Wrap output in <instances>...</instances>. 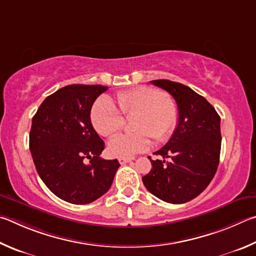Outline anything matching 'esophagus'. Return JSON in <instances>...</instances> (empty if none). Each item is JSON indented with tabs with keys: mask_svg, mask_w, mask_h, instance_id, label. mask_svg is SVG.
<instances>
[{
	"mask_svg": "<svg viewBox=\"0 0 256 256\" xmlns=\"http://www.w3.org/2000/svg\"><path fill=\"white\" fill-rule=\"evenodd\" d=\"M132 158H119V163H120L121 165H124V164H127V163H129V162H132Z\"/></svg>",
	"mask_w": 256,
	"mask_h": 256,
	"instance_id": "obj_1",
	"label": "esophagus"
}]
</instances>
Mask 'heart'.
<instances>
[{
  "instance_id": "obj_1",
  "label": "heart",
  "mask_w": 256,
  "mask_h": 256,
  "mask_svg": "<svg viewBox=\"0 0 256 256\" xmlns=\"http://www.w3.org/2000/svg\"><path fill=\"white\" fill-rule=\"evenodd\" d=\"M116 106L109 98L94 102L91 121L101 136L111 137L124 126V118L134 116L132 127L135 132L116 136L108 145L114 158H132L150 148V136L163 142L171 136L178 120L176 106L166 94L150 86H138L120 91L116 96ZM118 108H116V106Z\"/></svg>"
}]
</instances>
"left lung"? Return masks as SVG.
Masks as SVG:
<instances>
[{"label": "left lung", "mask_w": 256, "mask_h": 256, "mask_svg": "<svg viewBox=\"0 0 256 256\" xmlns=\"http://www.w3.org/2000/svg\"><path fill=\"white\" fill-rule=\"evenodd\" d=\"M152 83L174 98L178 110V126L166 144L154 154L152 170L142 176L146 189L168 204L194 199L216 174L222 147L220 116L204 96L186 85L168 80ZM169 158L168 162L164 160Z\"/></svg>", "instance_id": "left-lung-1"}]
</instances>
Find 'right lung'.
<instances>
[{
  "instance_id": "right-lung-1",
  "label": "right lung",
  "mask_w": 256,
  "mask_h": 256,
  "mask_svg": "<svg viewBox=\"0 0 256 256\" xmlns=\"http://www.w3.org/2000/svg\"><path fill=\"white\" fill-rule=\"evenodd\" d=\"M108 86L67 85L44 98L32 118L29 147L44 184L62 200L91 204L110 189L118 160H103L91 108ZM88 159L89 162L86 160Z\"/></svg>"
}]
</instances>
